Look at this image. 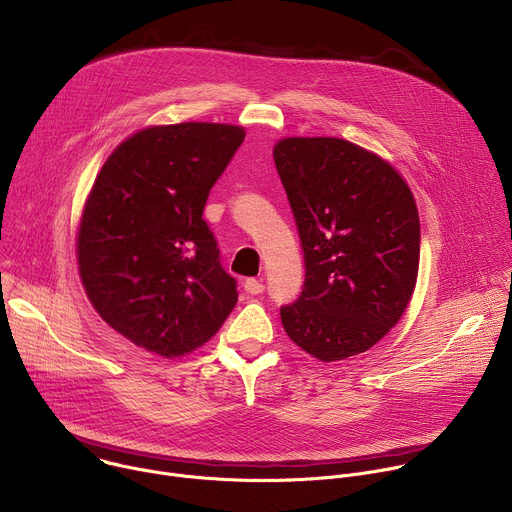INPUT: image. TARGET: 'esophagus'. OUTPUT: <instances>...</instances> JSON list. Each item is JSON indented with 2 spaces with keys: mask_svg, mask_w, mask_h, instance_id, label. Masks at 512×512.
I'll use <instances>...</instances> for the list:
<instances>
[{
  "mask_svg": "<svg viewBox=\"0 0 512 512\" xmlns=\"http://www.w3.org/2000/svg\"><path fill=\"white\" fill-rule=\"evenodd\" d=\"M263 289H265V285H263V281H261V279L249 277V279L245 281V291H247V294H251V296L263 294Z\"/></svg>",
  "mask_w": 512,
  "mask_h": 512,
  "instance_id": "1",
  "label": "esophagus"
}]
</instances>
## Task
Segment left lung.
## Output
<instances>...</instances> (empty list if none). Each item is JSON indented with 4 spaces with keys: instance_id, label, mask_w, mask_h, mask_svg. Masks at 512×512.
<instances>
[{
    "instance_id": "obj_1",
    "label": "left lung",
    "mask_w": 512,
    "mask_h": 512,
    "mask_svg": "<svg viewBox=\"0 0 512 512\" xmlns=\"http://www.w3.org/2000/svg\"><path fill=\"white\" fill-rule=\"evenodd\" d=\"M304 251L306 279L281 306L287 336L332 362L375 346L403 316L419 269V214L397 170L338 137L273 148Z\"/></svg>"
}]
</instances>
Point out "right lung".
<instances>
[{
    "mask_svg": "<svg viewBox=\"0 0 512 512\" xmlns=\"http://www.w3.org/2000/svg\"><path fill=\"white\" fill-rule=\"evenodd\" d=\"M245 129L148 127L103 164L79 227L77 255L99 316L133 344L172 358L210 340L237 304V279L202 218Z\"/></svg>",
    "mask_w": 512,
    "mask_h": 512,
    "instance_id": "add662e5",
    "label": "right lung"
}]
</instances>
